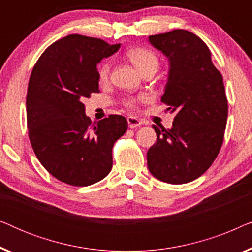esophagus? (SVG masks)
<instances>
[{"label": "esophagus", "instance_id": "1", "mask_svg": "<svg viewBox=\"0 0 252 252\" xmlns=\"http://www.w3.org/2000/svg\"><path fill=\"white\" fill-rule=\"evenodd\" d=\"M127 123H128L129 128H136V127H139L141 125L140 119H137L136 117H133V116L127 117Z\"/></svg>", "mask_w": 252, "mask_h": 252}]
</instances>
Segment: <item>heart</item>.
<instances>
[{"mask_svg": "<svg viewBox=\"0 0 252 252\" xmlns=\"http://www.w3.org/2000/svg\"><path fill=\"white\" fill-rule=\"evenodd\" d=\"M126 56L128 57V60L135 65V67L142 74L150 70L156 71L158 68V65H159V61H158L156 54L150 49H147V48L143 47L129 48V49L126 51ZM110 71H111V63H110V61H104L98 65L97 77L101 84H105V82L109 80ZM136 102V98L128 97L124 99V105H125L127 109H135Z\"/></svg>", "mask_w": 252, "mask_h": 252, "instance_id": "heart-1", "label": "heart"}]
</instances>
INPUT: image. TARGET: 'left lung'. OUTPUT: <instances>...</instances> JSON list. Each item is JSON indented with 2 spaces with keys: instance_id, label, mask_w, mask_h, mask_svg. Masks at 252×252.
<instances>
[{
  "instance_id": "8db88e82",
  "label": "left lung",
  "mask_w": 252,
  "mask_h": 252,
  "mask_svg": "<svg viewBox=\"0 0 252 252\" xmlns=\"http://www.w3.org/2000/svg\"><path fill=\"white\" fill-rule=\"evenodd\" d=\"M170 61L161 102L175 113L171 129L153 126L157 141L147 153L148 168L158 180L187 184L201 177L222 146L228 103L222 75L208 46L186 30L150 35Z\"/></svg>"
}]
</instances>
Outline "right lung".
<instances>
[{
	"label": "right lung",
	"mask_w": 252,
	"mask_h": 252,
	"mask_svg": "<svg viewBox=\"0 0 252 252\" xmlns=\"http://www.w3.org/2000/svg\"><path fill=\"white\" fill-rule=\"evenodd\" d=\"M120 44L79 34L60 39L41 55L26 97L29 137L37 159L62 182L84 187L112 168L113 144L127 130L125 117L93 123L82 99L99 93L97 64Z\"/></svg>",
	"instance_id": "obj_1"
}]
</instances>
